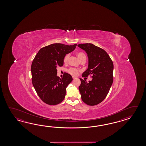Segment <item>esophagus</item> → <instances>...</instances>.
<instances>
[{
  "mask_svg": "<svg viewBox=\"0 0 146 146\" xmlns=\"http://www.w3.org/2000/svg\"><path fill=\"white\" fill-rule=\"evenodd\" d=\"M72 78H73V79H76L77 78V77H72Z\"/></svg>",
  "mask_w": 146,
  "mask_h": 146,
  "instance_id": "esophagus-1",
  "label": "esophagus"
}]
</instances>
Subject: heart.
I'll use <instances>...</instances> for the list:
<instances>
[{"label":"heart","instance_id":"obj_1","mask_svg":"<svg viewBox=\"0 0 146 146\" xmlns=\"http://www.w3.org/2000/svg\"><path fill=\"white\" fill-rule=\"evenodd\" d=\"M77 55L78 57L80 60H81L82 59H84V58L86 59V55L82 52H78V53H77ZM69 58V54H67L64 57V59H63L64 62H67ZM67 72H68L69 74L76 76H77L79 72H80V70L76 68L71 67V68L68 69L67 70Z\"/></svg>","mask_w":146,"mask_h":146}]
</instances>
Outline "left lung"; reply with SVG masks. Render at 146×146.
Listing matches in <instances>:
<instances>
[{
    "label": "left lung",
    "mask_w": 146,
    "mask_h": 146,
    "mask_svg": "<svg viewBox=\"0 0 146 146\" xmlns=\"http://www.w3.org/2000/svg\"><path fill=\"white\" fill-rule=\"evenodd\" d=\"M78 46L86 52L89 58L88 68L82 77L91 75L92 78L89 82L80 78L79 90L81 99L87 105L96 106L105 99L112 86L113 63L104 50L93 44H79Z\"/></svg>",
    "instance_id": "left-lung-1"
}]
</instances>
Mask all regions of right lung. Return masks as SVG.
<instances>
[{
  "label": "right lung",
  "instance_id": "1",
  "mask_svg": "<svg viewBox=\"0 0 146 146\" xmlns=\"http://www.w3.org/2000/svg\"><path fill=\"white\" fill-rule=\"evenodd\" d=\"M76 46L52 44L40 48L34 57L31 65L32 84L40 99L48 105H57L65 97L66 88L72 78L66 72L60 79L56 75L57 67L63 65L65 55Z\"/></svg>",
  "mask_w": 146,
  "mask_h": 146
}]
</instances>
